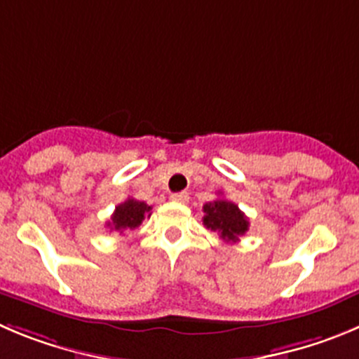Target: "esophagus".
<instances>
[{"label": "esophagus", "instance_id": "1", "mask_svg": "<svg viewBox=\"0 0 359 359\" xmlns=\"http://www.w3.org/2000/svg\"><path fill=\"white\" fill-rule=\"evenodd\" d=\"M172 200L173 202H179V203H187L189 202V195H187L186 191H180V193H173Z\"/></svg>", "mask_w": 359, "mask_h": 359}]
</instances>
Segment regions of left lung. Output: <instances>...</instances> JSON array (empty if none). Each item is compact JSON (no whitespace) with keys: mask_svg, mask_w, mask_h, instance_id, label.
Here are the masks:
<instances>
[{"mask_svg":"<svg viewBox=\"0 0 359 359\" xmlns=\"http://www.w3.org/2000/svg\"><path fill=\"white\" fill-rule=\"evenodd\" d=\"M203 212V226H207L210 232H216L226 243H237L250 226V221L243 210L230 200L217 198L205 203Z\"/></svg>","mask_w":359,"mask_h":359,"instance_id":"8db88e82","label":"left lung"}]
</instances>
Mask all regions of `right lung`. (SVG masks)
Returning <instances> with one entry per match:
<instances>
[{
	"label": "right lung",
	"mask_w": 359,
	"mask_h": 359,
	"mask_svg": "<svg viewBox=\"0 0 359 359\" xmlns=\"http://www.w3.org/2000/svg\"><path fill=\"white\" fill-rule=\"evenodd\" d=\"M150 210H152V207L147 205L145 202L127 198L126 202L116 205L115 212H113L111 216V221H108L106 225L111 230L123 233L126 230L138 229L145 217H150Z\"/></svg>",
	"instance_id": "add662e5"
}]
</instances>
